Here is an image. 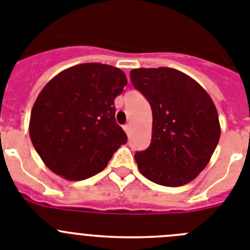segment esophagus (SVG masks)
<instances>
[{"label": "esophagus", "mask_w": 250, "mask_h": 250, "mask_svg": "<svg viewBox=\"0 0 250 250\" xmlns=\"http://www.w3.org/2000/svg\"><path fill=\"white\" fill-rule=\"evenodd\" d=\"M124 130H125V132H126L127 135H130V132H131V125H130V124L125 125V126H124Z\"/></svg>", "instance_id": "34e87169"}]
</instances>
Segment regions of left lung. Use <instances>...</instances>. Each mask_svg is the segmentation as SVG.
Here are the masks:
<instances>
[{
    "label": "left lung",
    "mask_w": 250,
    "mask_h": 250,
    "mask_svg": "<svg viewBox=\"0 0 250 250\" xmlns=\"http://www.w3.org/2000/svg\"><path fill=\"white\" fill-rule=\"evenodd\" d=\"M130 79L152 112L150 146L135 154L140 173L164 187L190 183L210 161L220 138L213 100L194 79L175 68H134Z\"/></svg>",
    "instance_id": "left-lung-1"
}]
</instances>
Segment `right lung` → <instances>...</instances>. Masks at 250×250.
Segmentation results:
<instances>
[{
	"label": "right lung",
	"mask_w": 250,
	"mask_h": 250,
	"mask_svg": "<svg viewBox=\"0 0 250 250\" xmlns=\"http://www.w3.org/2000/svg\"><path fill=\"white\" fill-rule=\"evenodd\" d=\"M120 68L98 62L68 67L40 92L30 138L46 167L67 180L104 170L127 136L115 121V98L126 85Z\"/></svg>",
	"instance_id": "obj_1"
}]
</instances>
